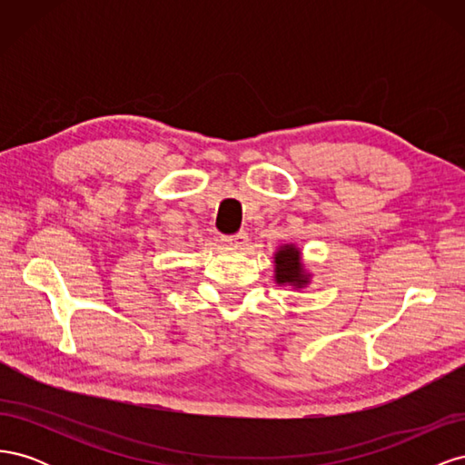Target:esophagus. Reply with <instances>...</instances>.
Returning <instances> with one entry per match:
<instances>
[{
	"mask_svg": "<svg viewBox=\"0 0 465 465\" xmlns=\"http://www.w3.org/2000/svg\"><path fill=\"white\" fill-rule=\"evenodd\" d=\"M223 242L229 244V246H236V248H242L248 242V234L244 231L236 232V234H229V236H223Z\"/></svg>",
	"mask_w": 465,
	"mask_h": 465,
	"instance_id": "1",
	"label": "esophagus"
}]
</instances>
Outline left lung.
<instances>
[{
    "instance_id": "left-lung-1",
    "label": "left lung",
    "mask_w": 465,
    "mask_h": 465,
    "mask_svg": "<svg viewBox=\"0 0 465 465\" xmlns=\"http://www.w3.org/2000/svg\"><path fill=\"white\" fill-rule=\"evenodd\" d=\"M275 283L292 289H302L311 283V273L304 270L301 248L294 244H281L273 254Z\"/></svg>"
}]
</instances>
